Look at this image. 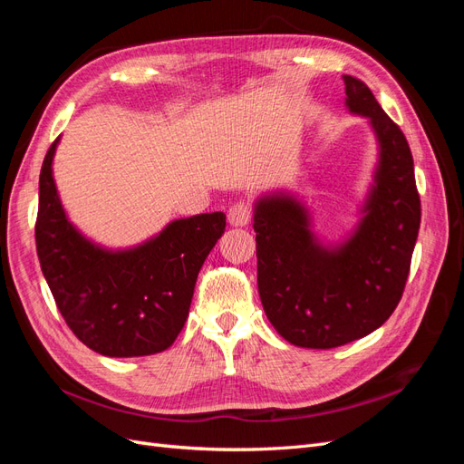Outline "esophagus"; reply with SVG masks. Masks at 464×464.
I'll return each instance as SVG.
<instances>
[{"mask_svg":"<svg viewBox=\"0 0 464 464\" xmlns=\"http://www.w3.org/2000/svg\"><path fill=\"white\" fill-rule=\"evenodd\" d=\"M251 220V205L247 201H237L228 208V222L232 227H246Z\"/></svg>","mask_w":464,"mask_h":464,"instance_id":"34e87169","label":"esophagus"}]
</instances>
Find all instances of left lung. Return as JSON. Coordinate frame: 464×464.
<instances>
[{
    "instance_id": "8db88e82",
    "label": "left lung",
    "mask_w": 464,
    "mask_h": 464,
    "mask_svg": "<svg viewBox=\"0 0 464 464\" xmlns=\"http://www.w3.org/2000/svg\"><path fill=\"white\" fill-rule=\"evenodd\" d=\"M346 106L368 116L379 141L375 186L358 230L336 249L310 232L305 208L288 195L256 205L257 286L276 333L304 348H334L370 334L395 312L420 230L412 152L363 81L343 75Z\"/></svg>"
}]
</instances>
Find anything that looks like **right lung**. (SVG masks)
I'll list each match as a JSON object with an SVG mask.
<instances>
[{"label": "right lung", "mask_w": 464, "mask_h": 464, "mask_svg": "<svg viewBox=\"0 0 464 464\" xmlns=\"http://www.w3.org/2000/svg\"><path fill=\"white\" fill-rule=\"evenodd\" d=\"M40 170L36 254L67 327L94 353L111 358L157 354L170 346L189 314L195 280L227 227V215L179 218L128 251H106L67 220L52 178L55 145Z\"/></svg>", "instance_id": "1"}]
</instances>
